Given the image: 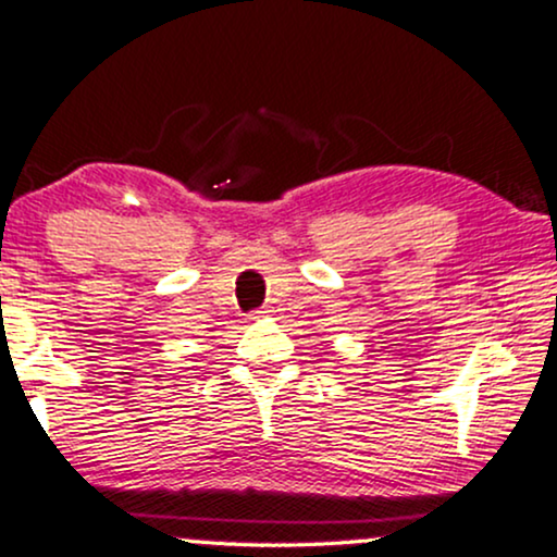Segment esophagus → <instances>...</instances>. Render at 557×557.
<instances>
[{
    "label": "esophagus",
    "mask_w": 557,
    "mask_h": 557,
    "mask_svg": "<svg viewBox=\"0 0 557 557\" xmlns=\"http://www.w3.org/2000/svg\"><path fill=\"white\" fill-rule=\"evenodd\" d=\"M269 311H272V307H267V309H261V311H256V314H259V317H267V314H269Z\"/></svg>",
    "instance_id": "1"
}]
</instances>
